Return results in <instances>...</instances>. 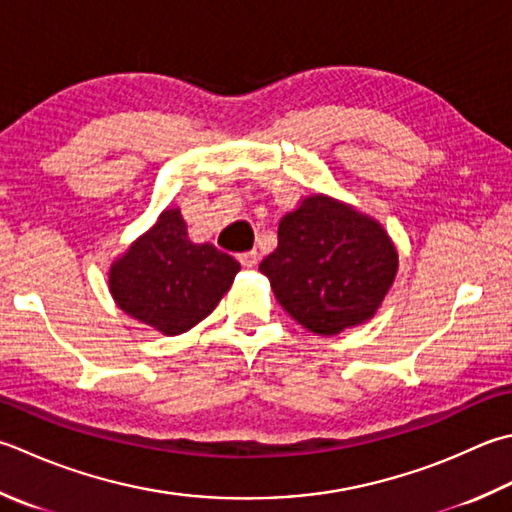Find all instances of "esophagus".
I'll return each instance as SVG.
<instances>
[{"label": "esophagus", "instance_id": "1", "mask_svg": "<svg viewBox=\"0 0 512 512\" xmlns=\"http://www.w3.org/2000/svg\"><path fill=\"white\" fill-rule=\"evenodd\" d=\"M237 259L244 268H253L257 264V259H259V253H257V250H248V253H242Z\"/></svg>", "mask_w": 512, "mask_h": 512}]
</instances>
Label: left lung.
<instances>
[{
	"label": "left lung",
	"mask_w": 512,
	"mask_h": 512,
	"mask_svg": "<svg viewBox=\"0 0 512 512\" xmlns=\"http://www.w3.org/2000/svg\"><path fill=\"white\" fill-rule=\"evenodd\" d=\"M259 270L286 313L317 335L375 315L397 273V250L375 219L324 195L306 197L277 230Z\"/></svg>",
	"instance_id": "8db88e82"
}]
</instances>
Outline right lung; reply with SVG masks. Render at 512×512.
I'll return each instance as SVG.
<instances>
[{
  "label": "right lung",
  "instance_id": "obj_1",
  "mask_svg": "<svg viewBox=\"0 0 512 512\" xmlns=\"http://www.w3.org/2000/svg\"><path fill=\"white\" fill-rule=\"evenodd\" d=\"M239 262L210 244H190L179 210H164L110 268L117 306L164 335L186 333L213 313Z\"/></svg>",
  "mask_w": 512,
  "mask_h": 512
}]
</instances>
